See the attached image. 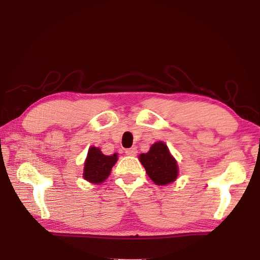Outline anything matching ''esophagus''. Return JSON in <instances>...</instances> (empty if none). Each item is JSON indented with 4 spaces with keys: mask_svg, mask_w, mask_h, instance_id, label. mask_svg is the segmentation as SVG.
<instances>
[{
    "mask_svg": "<svg viewBox=\"0 0 260 260\" xmlns=\"http://www.w3.org/2000/svg\"><path fill=\"white\" fill-rule=\"evenodd\" d=\"M125 153H126L127 156H136V153H138V149H136L135 147L129 148V149H126Z\"/></svg>",
    "mask_w": 260,
    "mask_h": 260,
    "instance_id": "obj_1",
    "label": "esophagus"
}]
</instances>
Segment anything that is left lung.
<instances>
[{
	"instance_id": "obj_1",
	"label": "left lung",
	"mask_w": 260,
	"mask_h": 260,
	"mask_svg": "<svg viewBox=\"0 0 260 260\" xmlns=\"http://www.w3.org/2000/svg\"><path fill=\"white\" fill-rule=\"evenodd\" d=\"M140 161L146 169L147 174L156 184H167L173 182L178 177V165L171 156L165 143L152 144L147 153H141Z\"/></svg>"
}]
</instances>
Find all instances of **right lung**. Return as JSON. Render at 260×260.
Here are the masks:
<instances>
[{"label":"right lung","instance_id":"1","mask_svg":"<svg viewBox=\"0 0 260 260\" xmlns=\"http://www.w3.org/2000/svg\"><path fill=\"white\" fill-rule=\"evenodd\" d=\"M117 161V153L112 156H105L99 148L91 147L88 151V156L83 170V178L91 183H101L107 179L112 166Z\"/></svg>","mask_w":260,"mask_h":260}]
</instances>
